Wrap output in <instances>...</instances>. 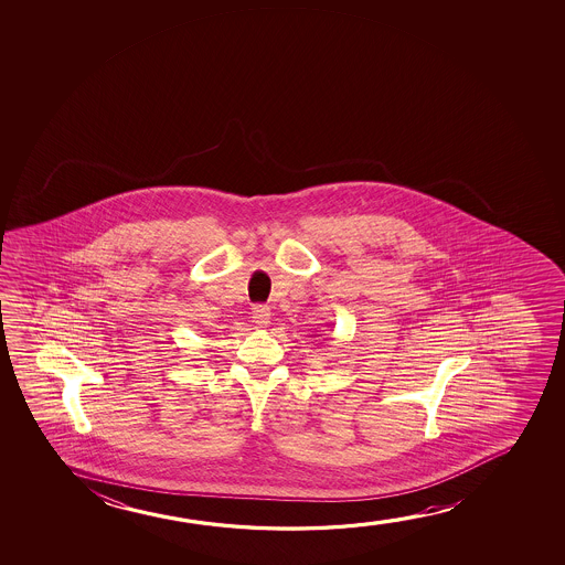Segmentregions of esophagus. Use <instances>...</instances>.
Masks as SVG:
<instances>
[{
    "mask_svg": "<svg viewBox=\"0 0 565 565\" xmlns=\"http://www.w3.org/2000/svg\"><path fill=\"white\" fill-rule=\"evenodd\" d=\"M270 309L268 307H263V305H258L253 309V322H255L258 328H266V326L270 324Z\"/></svg>",
    "mask_w": 565,
    "mask_h": 565,
    "instance_id": "esophagus-1",
    "label": "esophagus"
}]
</instances>
